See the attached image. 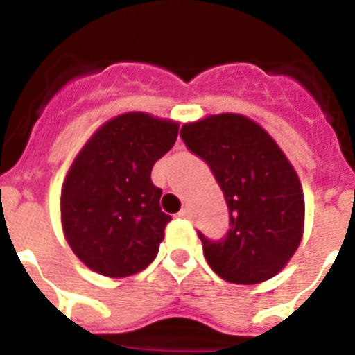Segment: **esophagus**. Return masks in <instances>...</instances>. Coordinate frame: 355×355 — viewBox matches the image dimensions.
<instances>
[{
	"mask_svg": "<svg viewBox=\"0 0 355 355\" xmlns=\"http://www.w3.org/2000/svg\"><path fill=\"white\" fill-rule=\"evenodd\" d=\"M178 216H180V218H191V209L184 207L180 212H178Z\"/></svg>",
	"mask_w": 355,
	"mask_h": 355,
	"instance_id": "34e87169",
	"label": "esophagus"
}]
</instances>
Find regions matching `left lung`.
<instances>
[{
  "label": "left lung",
  "mask_w": 355,
  "mask_h": 355,
  "mask_svg": "<svg viewBox=\"0 0 355 355\" xmlns=\"http://www.w3.org/2000/svg\"><path fill=\"white\" fill-rule=\"evenodd\" d=\"M180 137L212 169L230 212L221 241L198 234L209 266L232 284L275 277L304 236L300 178L275 139L241 114H212L182 126Z\"/></svg>",
  "instance_id": "left-lung-1"
}]
</instances>
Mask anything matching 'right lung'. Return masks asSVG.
I'll return each instance as SVG.
<instances>
[{"instance_id": "obj_1", "label": "right lung", "mask_w": 355, "mask_h": 355, "mask_svg": "<svg viewBox=\"0 0 355 355\" xmlns=\"http://www.w3.org/2000/svg\"><path fill=\"white\" fill-rule=\"evenodd\" d=\"M178 123L146 112L109 119L89 137L62 184L60 220L67 245L100 275L123 279L157 257L171 216L152 168L173 148Z\"/></svg>"}]
</instances>
